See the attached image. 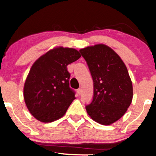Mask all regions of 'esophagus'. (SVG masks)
<instances>
[{
	"label": "esophagus",
	"mask_w": 156,
	"mask_h": 156,
	"mask_svg": "<svg viewBox=\"0 0 156 156\" xmlns=\"http://www.w3.org/2000/svg\"><path fill=\"white\" fill-rule=\"evenodd\" d=\"M77 93H78V95H80V93H81V89L80 88L77 89Z\"/></svg>",
	"instance_id": "1"
}]
</instances>
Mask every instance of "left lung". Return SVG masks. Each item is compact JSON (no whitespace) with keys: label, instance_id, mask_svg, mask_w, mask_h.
<instances>
[{"label":"left lung","instance_id":"8db88e82","mask_svg":"<svg viewBox=\"0 0 156 156\" xmlns=\"http://www.w3.org/2000/svg\"><path fill=\"white\" fill-rule=\"evenodd\" d=\"M93 80V97L86 105L97 123L111 125L123 116L133 99V86L127 68L119 55L103 44L80 50Z\"/></svg>","mask_w":156,"mask_h":156}]
</instances>
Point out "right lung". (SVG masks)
I'll return each mask as SVG.
<instances>
[{
    "mask_svg": "<svg viewBox=\"0 0 156 156\" xmlns=\"http://www.w3.org/2000/svg\"><path fill=\"white\" fill-rule=\"evenodd\" d=\"M80 58L77 50L59 47L39 58L24 85V100L30 113L43 123L55 121L66 113L75 99L67 66Z\"/></svg>",
    "mask_w": 156,
    "mask_h": 156,
    "instance_id": "right-lung-1",
    "label": "right lung"
}]
</instances>
